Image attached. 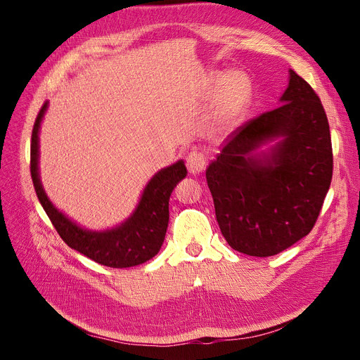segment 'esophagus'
I'll use <instances>...</instances> for the list:
<instances>
[{
    "label": "esophagus",
    "mask_w": 360,
    "mask_h": 360,
    "mask_svg": "<svg viewBox=\"0 0 360 360\" xmlns=\"http://www.w3.org/2000/svg\"><path fill=\"white\" fill-rule=\"evenodd\" d=\"M205 158L201 153H197V151H192V153L186 159V167L192 176H200V174L204 172L205 169Z\"/></svg>",
    "instance_id": "1"
}]
</instances>
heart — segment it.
<instances>
[{
  "label": "heart",
  "instance_id": "1",
  "mask_svg": "<svg viewBox=\"0 0 360 360\" xmlns=\"http://www.w3.org/2000/svg\"><path fill=\"white\" fill-rule=\"evenodd\" d=\"M207 93H216L209 127L214 135H222L243 120L252 97V85L242 72H212L207 75Z\"/></svg>",
  "mask_w": 360,
  "mask_h": 360
}]
</instances>
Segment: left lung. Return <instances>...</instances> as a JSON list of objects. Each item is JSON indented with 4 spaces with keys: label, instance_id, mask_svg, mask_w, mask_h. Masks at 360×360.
Segmentation results:
<instances>
[{
    "label": "left lung",
    "instance_id": "obj_1",
    "mask_svg": "<svg viewBox=\"0 0 360 360\" xmlns=\"http://www.w3.org/2000/svg\"><path fill=\"white\" fill-rule=\"evenodd\" d=\"M279 102L233 132L205 169L222 236L250 257L276 255L308 236L332 181L330 129L319 96L290 70Z\"/></svg>",
    "mask_w": 360,
    "mask_h": 360
}]
</instances>
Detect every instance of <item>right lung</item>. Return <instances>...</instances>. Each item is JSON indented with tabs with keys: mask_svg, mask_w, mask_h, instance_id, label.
Instances as JSON below:
<instances>
[{
	"mask_svg": "<svg viewBox=\"0 0 360 360\" xmlns=\"http://www.w3.org/2000/svg\"><path fill=\"white\" fill-rule=\"evenodd\" d=\"M48 103L49 102H45L41 106L34 127H32L31 179L34 183L37 198L60 237L72 249L106 267H134L153 258L165 240L171 193L177 183L188 174L184 162L177 160L172 165L158 171L148 180L134 213L124 222L108 230H86L57 209L41 186L39 174V132Z\"/></svg>",
	"mask_w": 360,
	"mask_h": 360,
	"instance_id": "right-lung-1",
	"label": "right lung"
}]
</instances>
